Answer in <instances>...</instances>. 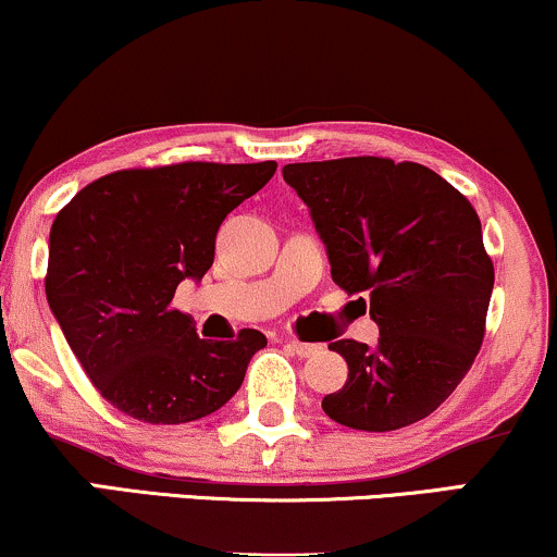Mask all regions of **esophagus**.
<instances>
[{
    "label": "esophagus",
    "mask_w": 557,
    "mask_h": 557,
    "mask_svg": "<svg viewBox=\"0 0 557 557\" xmlns=\"http://www.w3.org/2000/svg\"><path fill=\"white\" fill-rule=\"evenodd\" d=\"M293 352L298 355V358H313V355L321 352V345H311V343H298V339H293V343H287Z\"/></svg>",
    "instance_id": "34e87169"
}]
</instances>
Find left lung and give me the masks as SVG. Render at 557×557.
<instances>
[{"label":"left lung","instance_id":"obj_1","mask_svg":"<svg viewBox=\"0 0 557 557\" xmlns=\"http://www.w3.org/2000/svg\"><path fill=\"white\" fill-rule=\"evenodd\" d=\"M283 178L324 240L332 280L379 324L368 347L337 339L347 381L321 407L355 431L423 420L470 371L485 337L493 261L474 207L420 163L339 158L290 163Z\"/></svg>","mask_w":557,"mask_h":557}]
</instances>
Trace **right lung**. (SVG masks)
Wrapping results in <instances>:
<instances>
[{
  "instance_id": "right-lung-1",
  "label": "right lung",
  "mask_w": 557,
  "mask_h": 557,
  "mask_svg": "<svg viewBox=\"0 0 557 557\" xmlns=\"http://www.w3.org/2000/svg\"><path fill=\"white\" fill-rule=\"evenodd\" d=\"M274 171V160L116 171L57 214L46 298L72 352L116 410L152 425L191 423L244 384L264 334L202 339L171 300L178 283L205 277L227 212Z\"/></svg>"
}]
</instances>
